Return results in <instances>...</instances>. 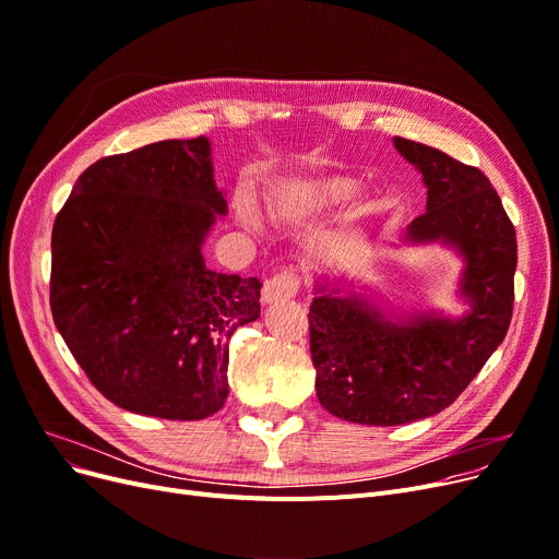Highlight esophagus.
Masks as SVG:
<instances>
[{
	"mask_svg": "<svg viewBox=\"0 0 559 559\" xmlns=\"http://www.w3.org/2000/svg\"><path fill=\"white\" fill-rule=\"evenodd\" d=\"M301 287V278L295 272H281L264 283L262 299L264 304H278L293 299Z\"/></svg>",
	"mask_w": 559,
	"mask_h": 559,
	"instance_id": "obj_1",
	"label": "esophagus"
}]
</instances>
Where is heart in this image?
Returning <instances> with one entry per match:
<instances>
[{"mask_svg": "<svg viewBox=\"0 0 559 559\" xmlns=\"http://www.w3.org/2000/svg\"><path fill=\"white\" fill-rule=\"evenodd\" d=\"M358 185L345 176H329L281 187L274 197V210L283 216H308L337 207L356 197Z\"/></svg>", "mask_w": 559, "mask_h": 559, "instance_id": "obj_1", "label": "heart"}]
</instances>
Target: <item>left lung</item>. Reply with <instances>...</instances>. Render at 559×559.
<instances>
[{"label":"left lung","instance_id":"8db88e82","mask_svg":"<svg viewBox=\"0 0 559 559\" xmlns=\"http://www.w3.org/2000/svg\"><path fill=\"white\" fill-rule=\"evenodd\" d=\"M395 148L427 187V212L404 237L464 258L459 293L471 310L393 322L368 299L318 285L308 312L318 400L335 418L374 427L448 408L504 340L514 308L516 230L489 178L418 141L395 136Z\"/></svg>","mask_w":559,"mask_h":559}]
</instances>
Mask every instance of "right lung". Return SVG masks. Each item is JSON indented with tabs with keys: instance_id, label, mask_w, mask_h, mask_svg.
Masks as SVG:
<instances>
[{
	"instance_id": "add662e5",
	"label": "right lung",
	"mask_w": 559,
	"mask_h": 559,
	"mask_svg": "<svg viewBox=\"0 0 559 559\" xmlns=\"http://www.w3.org/2000/svg\"><path fill=\"white\" fill-rule=\"evenodd\" d=\"M205 136L103 157L52 228L50 308L91 383L132 414L203 420L228 397V343L260 318L258 278L205 266L226 214Z\"/></svg>"
}]
</instances>
